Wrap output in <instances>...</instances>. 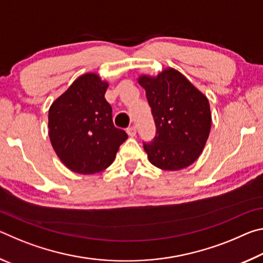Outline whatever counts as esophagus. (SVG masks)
Masks as SVG:
<instances>
[{
	"instance_id": "esophagus-1",
	"label": "esophagus",
	"mask_w": 263,
	"mask_h": 263,
	"mask_svg": "<svg viewBox=\"0 0 263 263\" xmlns=\"http://www.w3.org/2000/svg\"><path fill=\"white\" fill-rule=\"evenodd\" d=\"M126 132H127V135L130 136V137H135L136 133H137V127H136L135 125L128 126V127L126 128Z\"/></svg>"
}]
</instances>
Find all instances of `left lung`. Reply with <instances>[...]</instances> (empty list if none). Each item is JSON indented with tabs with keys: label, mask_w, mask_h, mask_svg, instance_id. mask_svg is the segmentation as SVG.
Wrapping results in <instances>:
<instances>
[{
	"label": "left lung",
	"mask_w": 263,
	"mask_h": 263,
	"mask_svg": "<svg viewBox=\"0 0 263 263\" xmlns=\"http://www.w3.org/2000/svg\"><path fill=\"white\" fill-rule=\"evenodd\" d=\"M154 123L155 137L144 141L149 161L164 171H180L201 155L211 128L210 104L177 70L140 77Z\"/></svg>",
	"instance_id": "1"
}]
</instances>
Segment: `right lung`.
<instances>
[{"instance_id":"add662e5","label":"right lung","mask_w":263,"mask_h":263,"mask_svg":"<svg viewBox=\"0 0 263 263\" xmlns=\"http://www.w3.org/2000/svg\"><path fill=\"white\" fill-rule=\"evenodd\" d=\"M108 83L84 74L57 99L48 111L53 148L61 162L79 174H95L114 162L127 139L114 125L112 108L105 100Z\"/></svg>"}]
</instances>
